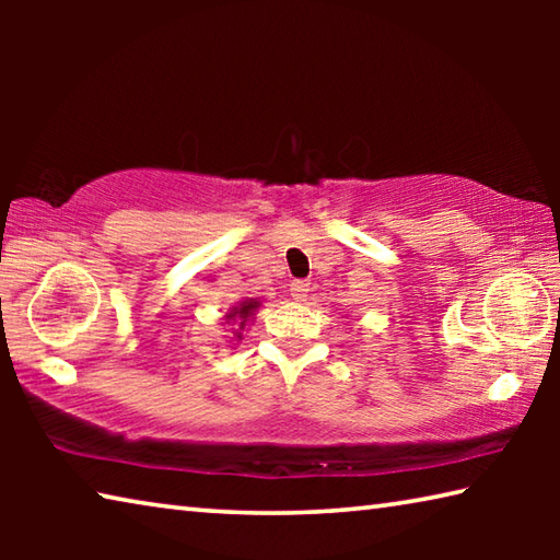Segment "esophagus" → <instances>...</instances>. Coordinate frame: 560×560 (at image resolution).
Listing matches in <instances>:
<instances>
[{"mask_svg": "<svg viewBox=\"0 0 560 560\" xmlns=\"http://www.w3.org/2000/svg\"><path fill=\"white\" fill-rule=\"evenodd\" d=\"M291 296L296 301H306L308 296V283L306 281H293L291 283Z\"/></svg>", "mask_w": 560, "mask_h": 560, "instance_id": "obj_1", "label": "esophagus"}]
</instances>
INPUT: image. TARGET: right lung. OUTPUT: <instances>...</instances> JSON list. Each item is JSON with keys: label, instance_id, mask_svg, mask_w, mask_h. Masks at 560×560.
Returning <instances> with one entry per match:
<instances>
[{"label": "right lung", "instance_id": "right-lung-1", "mask_svg": "<svg viewBox=\"0 0 560 560\" xmlns=\"http://www.w3.org/2000/svg\"><path fill=\"white\" fill-rule=\"evenodd\" d=\"M259 306H261L259 299H242V301H236L230 311H226L224 324L232 326V328H230L232 336H226V338H230V343H242L244 328L249 326V320H252L254 316H257Z\"/></svg>", "mask_w": 560, "mask_h": 560}]
</instances>
